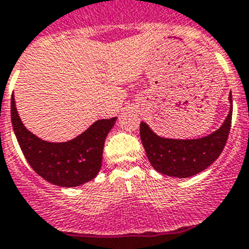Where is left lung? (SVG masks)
<instances>
[{"label": "left lung", "mask_w": 249, "mask_h": 249, "mask_svg": "<svg viewBox=\"0 0 249 249\" xmlns=\"http://www.w3.org/2000/svg\"><path fill=\"white\" fill-rule=\"evenodd\" d=\"M232 103V94L230 93ZM232 106L220 129L194 140H173L157 136L146 123L140 124V138L147 159L157 172L177 178H188L208 168L226 145L231 129Z\"/></svg>", "instance_id": "1"}]
</instances>
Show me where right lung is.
Instances as JSON below:
<instances>
[{
	"mask_svg": "<svg viewBox=\"0 0 249 249\" xmlns=\"http://www.w3.org/2000/svg\"><path fill=\"white\" fill-rule=\"evenodd\" d=\"M11 120L20 150L36 173L49 183L71 188L89 182L98 174L104 141L117 118L97 120L80 136L67 142H48L25 129L12 94Z\"/></svg>",
	"mask_w": 249,
	"mask_h": 249,
	"instance_id": "obj_1",
	"label": "right lung"
}]
</instances>
